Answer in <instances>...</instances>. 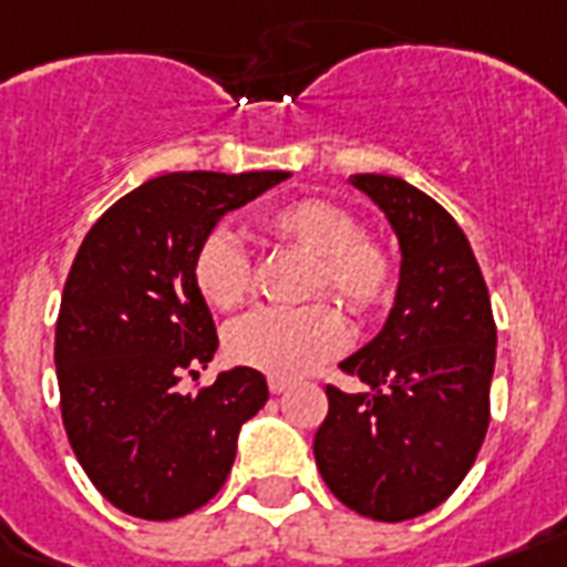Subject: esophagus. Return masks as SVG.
I'll use <instances>...</instances> for the list:
<instances>
[{"label":"esophagus","instance_id":"esophagus-1","mask_svg":"<svg viewBox=\"0 0 567 567\" xmlns=\"http://www.w3.org/2000/svg\"><path fill=\"white\" fill-rule=\"evenodd\" d=\"M269 390L278 396V393H287L289 381L287 379H269Z\"/></svg>","mask_w":567,"mask_h":567}]
</instances>
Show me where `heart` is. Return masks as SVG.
<instances>
[{"label":"heart","instance_id":"heart-1","mask_svg":"<svg viewBox=\"0 0 567 567\" xmlns=\"http://www.w3.org/2000/svg\"><path fill=\"white\" fill-rule=\"evenodd\" d=\"M262 230L278 245L307 254L313 269L307 296L337 298L354 316H372L396 292V262L363 236L361 221L346 206L324 197H301L262 218ZM251 257L227 230L200 239L192 260V278L206 305L234 310L251 289ZM349 331L331 305L292 310H254L236 319L224 346L243 367L269 372L271 379H298L346 349Z\"/></svg>","mask_w":567,"mask_h":567}]
</instances>
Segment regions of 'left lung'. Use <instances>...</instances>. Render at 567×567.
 I'll list each match as a JSON object with an SVG mask.
<instances>
[{
    "label": "left lung",
    "mask_w": 567,
    "mask_h": 567,
    "mask_svg": "<svg viewBox=\"0 0 567 567\" xmlns=\"http://www.w3.org/2000/svg\"><path fill=\"white\" fill-rule=\"evenodd\" d=\"M349 183L388 215L402 262L384 328L340 363L367 390L328 384L313 455L343 506L396 524L441 506L476 462L497 324L471 243L437 200L384 174Z\"/></svg>",
    "instance_id": "1"
}]
</instances>
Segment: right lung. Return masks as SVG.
<instances>
[{"instance_id":"right-lung-1","label":"right lung","mask_w":567,"mask_h":567,"mask_svg":"<svg viewBox=\"0 0 567 567\" xmlns=\"http://www.w3.org/2000/svg\"><path fill=\"white\" fill-rule=\"evenodd\" d=\"M287 171H179L105 209L70 266L55 370L61 420L82 471L112 506L171 520L218 494L239 429L269 399L262 372L234 367L179 393L215 358L218 337L192 278L200 239Z\"/></svg>"}]
</instances>
